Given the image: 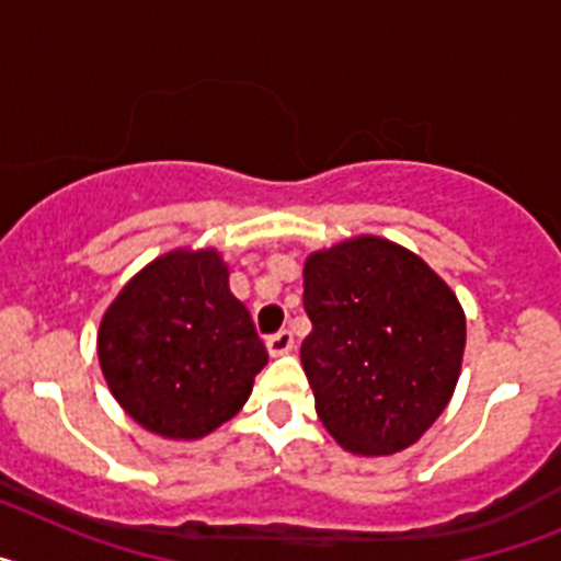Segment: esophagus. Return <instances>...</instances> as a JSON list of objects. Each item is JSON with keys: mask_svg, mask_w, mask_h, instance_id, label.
Instances as JSON below:
<instances>
[{"mask_svg": "<svg viewBox=\"0 0 561 561\" xmlns=\"http://www.w3.org/2000/svg\"><path fill=\"white\" fill-rule=\"evenodd\" d=\"M291 345H295V336H291V331H286V329H280L277 334H272L270 340H266V351H270L272 356L289 354Z\"/></svg>", "mask_w": 561, "mask_h": 561, "instance_id": "esophagus-1", "label": "esophagus"}]
</instances>
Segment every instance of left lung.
<instances>
[{"label":"left lung","instance_id":"1","mask_svg":"<svg viewBox=\"0 0 561 561\" xmlns=\"http://www.w3.org/2000/svg\"><path fill=\"white\" fill-rule=\"evenodd\" d=\"M304 309L300 359L331 438L368 458L413 447L463 362L466 314L447 280L388 238L356 236L306 257Z\"/></svg>","mask_w":561,"mask_h":561}]
</instances>
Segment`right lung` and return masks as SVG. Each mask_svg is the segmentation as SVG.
I'll list each match as a JSON object with an SVG mask.
<instances>
[{
	"label": "right lung",
	"instance_id": "right-lung-1",
	"mask_svg": "<svg viewBox=\"0 0 561 561\" xmlns=\"http://www.w3.org/2000/svg\"><path fill=\"white\" fill-rule=\"evenodd\" d=\"M98 359L142 430L196 440L244 408L270 356L230 291L221 252L182 247L153 257L114 297L98 329Z\"/></svg>",
	"mask_w": 561,
	"mask_h": 561
}]
</instances>
